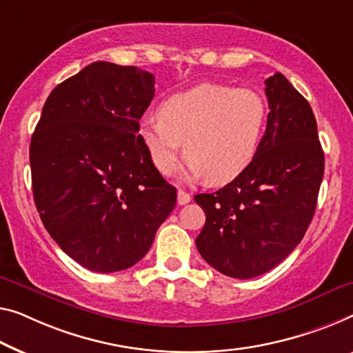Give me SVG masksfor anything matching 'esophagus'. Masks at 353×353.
Wrapping results in <instances>:
<instances>
[{"instance_id":"obj_1","label":"esophagus","mask_w":353,"mask_h":353,"mask_svg":"<svg viewBox=\"0 0 353 353\" xmlns=\"http://www.w3.org/2000/svg\"><path fill=\"white\" fill-rule=\"evenodd\" d=\"M190 201H192L190 193H187V192H183V190H179L177 192V203L181 204V206H183V204H187V203H190Z\"/></svg>"}]
</instances>
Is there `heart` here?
<instances>
[{"mask_svg": "<svg viewBox=\"0 0 353 353\" xmlns=\"http://www.w3.org/2000/svg\"><path fill=\"white\" fill-rule=\"evenodd\" d=\"M268 123V104L252 88L199 83L168 97L159 115H144L138 133L163 176L171 174L182 149V179L228 183L249 170Z\"/></svg>", "mask_w": 353, "mask_h": 353, "instance_id": "1", "label": "heart"}]
</instances>
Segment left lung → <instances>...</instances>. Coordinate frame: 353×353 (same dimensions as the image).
I'll use <instances>...</instances> for the list:
<instances>
[{
    "label": "left lung",
    "mask_w": 353,
    "mask_h": 353,
    "mask_svg": "<svg viewBox=\"0 0 353 353\" xmlns=\"http://www.w3.org/2000/svg\"><path fill=\"white\" fill-rule=\"evenodd\" d=\"M265 83L270 114L254 163L220 190L194 196L206 214L198 252L234 279L265 274L292 254L314 217L323 179L312 108L281 72Z\"/></svg>",
    "instance_id": "obj_1"
}]
</instances>
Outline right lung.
Wrapping results in <instances>:
<instances>
[{
    "mask_svg": "<svg viewBox=\"0 0 353 353\" xmlns=\"http://www.w3.org/2000/svg\"><path fill=\"white\" fill-rule=\"evenodd\" d=\"M154 83L136 66L94 61L52 90L31 136L39 217L87 270L136 265L176 206V188L152 165L138 133Z\"/></svg>",
    "mask_w": 353,
    "mask_h": 353,
    "instance_id": "add662e5",
    "label": "right lung"
}]
</instances>
